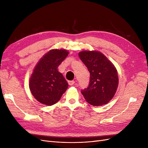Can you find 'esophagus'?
<instances>
[{
  "instance_id": "esophagus-1",
  "label": "esophagus",
  "mask_w": 148,
  "mask_h": 148,
  "mask_svg": "<svg viewBox=\"0 0 148 148\" xmlns=\"http://www.w3.org/2000/svg\"><path fill=\"white\" fill-rule=\"evenodd\" d=\"M75 81H73V80H71V81H69L68 82V83H69V85H73V84H74V83H75Z\"/></svg>"
}]
</instances>
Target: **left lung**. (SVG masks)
Returning <instances> with one entry per match:
<instances>
[{
  "instance_id": "1",
  "label": "left lung",
  "mask_w": 148,
  "mask_h": 148,
  "mask_svg": "<svg viewBox=\"0 0 148 148\" xmlns=\"http://www.w3.org/2000/svg\"><path fill=\"white\" fill-rule=\"evenodd\" d=\"M78 55L90 73L88 87L81 91L84 99L95 106L107 104L118 87L119 77L115 66L99 51H84Z\"/></svg>"
}]
</instances>
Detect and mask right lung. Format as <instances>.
Returning <instances> with one entry per match:
<instances>
[{
	"instance_id": "obj_1",
	"label": "right lung",
	"mask_w": 148,
	"mask_h": 148,
	"mask_svg": "<svg viewBox=\"0 0 148 148\" xmlns=\"http://www.w3.org/2000/svg\"><path fill=\"white\" fill-rule=\"evenodd\" d=\"M69 53L65 49H52L36 65L29 86L33 96L41 104L47 106L56 104L68 88V83L57 68Z\"/></svg>"
}]
</instances>
